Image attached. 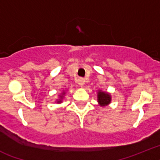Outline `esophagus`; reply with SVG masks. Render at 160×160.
<instances>
[{
	"instance_id": "obj_1",
	"label": "esophagus",
	"mask_w": 160,
	"mask_h": 160,
	"mask_svg": "<svg viewBox=\"0 0 160 160\" xmlns=\"http://www.w3.org/2000/svg\"><path fill=\"white\" fill-rule=\"evenodd\" d=\"M78 84H80V86L84 85V79H82V78L79 79V80H78Z\"/></svg>"
}]
</instances>
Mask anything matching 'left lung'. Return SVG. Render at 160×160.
Masks as SVG:
<instances>
[{
	"instance_id": "left-lung-1",
	"label": "left lung",
	"mask_w": 160,
	"mask_h": 160,
	"mask_svg": "<svg viewBox=\"0 0 160 160\" xmlns=\"http://www.w3.org/2000/svg\"><path fill=\"white\" fill-rule=\"evenodd\" d=\"M97 101L101 106L108 105L111 102L110 94L106 92H102L101 90H99L97 92Z\"/></svg>"
}]
</instances>
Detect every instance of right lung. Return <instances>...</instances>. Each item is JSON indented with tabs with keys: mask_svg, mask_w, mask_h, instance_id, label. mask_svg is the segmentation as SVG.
<instances>
[{
	"mask_svg": "<svg viewBox=\"0 0 160 160\" xmlns=\"http://www.w3.org/2000/svg\"><path fill=\"white\" fill-rule=\"evenodd\" d=\"M64 94H65V92H62V94L59 96V99L57 101V103H61V102H62V100H63Z\"/></svg>",
	"mask_w": 160,
	"mask_h": 160,
	"instance_id": "right-lung-1",
	"label": "right lung"
}]
</instances>
